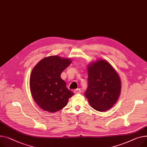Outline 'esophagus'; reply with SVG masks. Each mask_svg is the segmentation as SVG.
<instances>
[{
  "label": "esophagus",
  "instance_id": "obj_1",
  "mask_svg": "<svg viewBox=\"0 0 147 147\" xmlns=\"http://www.w3.org/2000/svg\"><path fill=\"white\" fill-rule=\"evenodd\" d=\"M81 92H82V91H81L80 89H77L74 90V93L75 94H79V93H81Z\"/></svg>",
  "mask_w": 147,
  "mask_h": 147
}]
</instances>
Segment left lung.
I'll list each match as a JSON object with an SVG mask.
<instances>
[{
    "label": "left lung",
    "instance_id": "left-lung-1",
    "mask_svg": "<svg viewBox=\"0 0 147 147\" xmlns=\"http://www.w3.org/2000/svg\"><path fill=\"white\" fill-rule=\"evenodd\" d=\"M88 87L84 93L90 106L95 110H109L118 100L121 82L112 66L104 60L88 65Z\"/></svg>",
    "mask_w": 147,
    "mask_h": 147
}]
</instances>
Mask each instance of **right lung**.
I'll return each mask as SVG.
<instances>
[{
  "label": "right lung",
  "instance_id": "add662e5",
  "mask_svg": "<svg viewBox=\"0 0 147 147\" xmlns=\"http://www.w3.org/2000/svg\"><path fill=\"white\" fill-rule=\"evenodd\" d=\"M71 63L69 58L53 55L43 58L34 67L29 80L30 90L42 109L56 112L64 107L73 96V92L67 89L60 76Z\"/></svg>",
  "mask_w": 147,
  "mask_h": 147
}]
</instances>
